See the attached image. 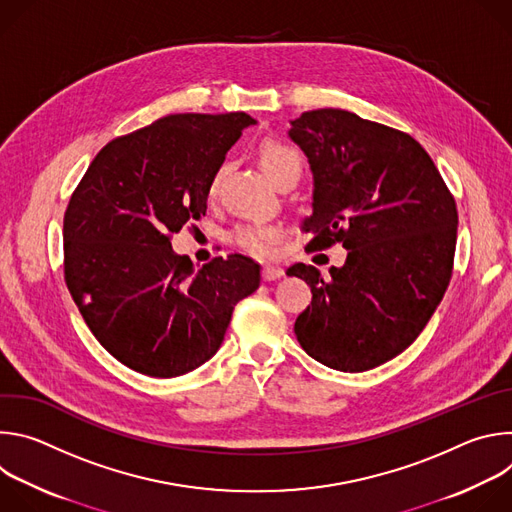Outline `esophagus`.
<instances>
[{
  "label": "esophagus",
  "mask_w": 512,
  "mask_h": 512,
  "mask_svg": "<svg viewBox=\"0 0 512 512\" xmlns=\"http://www.w3.org/2000/svg\"><path fill=\"white\" fill-rule=\"evenodd\" d=\"M263 279L265 281H273V279H279L283 275V267L281 265H265L263 267Z\"/></svg>",
  "instance_id": "obj_1"
}]
</instances>
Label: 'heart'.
<instances>
[{
	"label": "heart",
	"mask_w": 512,
	"mask_h": 512,
	"mask_svg": "<svg viewBox=\"0 0 512 512\" xmlns=\"http://www.w3.org/2000/svg\"><path fill=\"white\" fill-rule=\"evenodd\" d=\"M259 164L273 184H277L285 176L300 178V174H302L300 152L294 148V145L283 143V141H273V139L265 141L261 145V152H259ZM225 170L227 168L221 166L214 172L210 186H208L210 196H214L218 186H221ZM231 239L241 251L253 255V257H269L275 253L277 245L281 243V231L271 225H239V227H235Z\"/></svg>",
	"instance_id": "b5f03b06"
}]
</instances>
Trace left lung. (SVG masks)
Masks as SVG:
<instances>
[{
  "label": "left lung",
  "mask_w": 512,
  "mask_h": 512,
  "mask_svg": "<svg viewBox=\"0 0 512 512\" xmlns=\"http://www.w3.org/2000/svg\"><path fill=\"white\" fill-rule=\"evenodd\" d=\"M314 174L306 249L342 243V267L296 275L312 306L296 320L302 348L326 367L362 373L421 334L452 279L458 210L444 178L407 133L342 109H316L287 133Z\"/></svg>",
  "instance_id": "left-lung-1"
}]
</instances>
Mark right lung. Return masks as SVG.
<instances>
[{"mask_svg":"<svg viewBox=\"0 0 512 512\" xmlns=\"http://www.w3.org/2000/svg\"><path fill=\"white\" fill-rule=\"evenodd\" d=\"M247 113H178L109 141L64 212V281L93 336L125 367L186 375L221 348L259 263L214 257L194 269L170 235L206 212L208 186Z\"/></svg>","mask_w":512,"mask_h":512,"instance_id":"right-lung-1","label":"right lung"}]
</instances>
